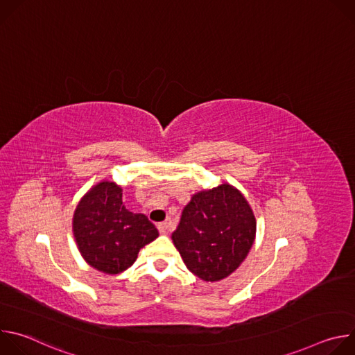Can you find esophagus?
<instances>
[{
    "label": "esophagus",
    "instance_id": "esophagus-1",
    "mask_svg": "<svg viewBox=\"0 0 355 355\" xmlns=\"http://www.w3.org/2000/svg\"><path fill=\"white\" fill-rule=\"evenodd\" d=\"M157 227H159V232H160L162 234H167V222H162V223H159V225H157Z\"/></svg>",
    "mask_w": 355,
    "mask_h": 355
}]
</instances>
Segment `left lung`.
I'll use <instances>...</instances> for the list:
<instances>
[{
	"label": "left lung",
	"mask_w": 355,
	"mask_h": 355,
	"mask_svg": "<svg viewBox=\"0 0 355 355\" xmlns=\"http://www.w3.org/2000/svg\"><path fill=\"white\" fill-rule=\"evenodd\" d=\"M171 239L187 268L215 282L247 257L256 239V218L241 192L222 184L192 195Z\"/></svg>",
	"instance_id": "obj_1"
}]
</instances>
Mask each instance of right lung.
Segmentation results:
<instances>
[{"instance_id": "add662e5", "label": "right lung", "mask_w": 355, "mask_h": 355, "mask_svg": "<svg viewBox=\"0 0 355 355\" xmlns=\"http://www.w3.org/2000/svg\"><path fill=\"white\" fill-rule=\"evenodd\" d=\"M73 233L83 259L110 275L128 270L140 248L159 237L146 215L125 208L122 188L112 181L98 182L81 198L73 216Z\"/></svg>"}]
</instances>
